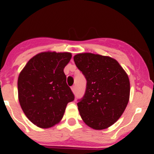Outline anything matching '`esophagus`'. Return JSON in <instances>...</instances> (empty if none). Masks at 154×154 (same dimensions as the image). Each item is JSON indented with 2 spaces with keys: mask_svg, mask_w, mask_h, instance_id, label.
<instances>
[{
  "mask_svg": "<svg viewBox=\"0 0 154 154\" xmlns=\"http://www.w3.org/2000/svg\"><path fill=\"white\" fill-rule=\"evenodd\" d=\"M75 90H76V89H75V86H72V91L73 92H75Z\"/></svg>",
  "mask_w": 154,
  "mask_h": 154,
  "instance_id": "1",
  "label": "esophagus"
}]
</instances>
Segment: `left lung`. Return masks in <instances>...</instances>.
Wrapping results in <instances>:
<instances>
[{
    "label": "left lung",
    "instance_id": "1",
    "mask_svg": "<svg viewBox=\"0 0 154 154\" xmlns=\"http://www.w3.org/2000/svg\"><path fill=\"white\" fill-rule=\"evenodd\" d=\"M76 66L86 79L78 109L84 123L95 130L112 126L124 112L130 98V80L114 58L92 53L74 56Z\"/></svg>",
    "mask_w": 154,
    "mask_h": 154
}]
</instances>
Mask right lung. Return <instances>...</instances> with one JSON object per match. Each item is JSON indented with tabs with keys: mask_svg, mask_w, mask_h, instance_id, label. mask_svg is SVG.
<instances>
[{
	"mask_svg": "<svg viewBox=\"0 0 154 154\" xmlns=\"http://www.w3.org/2000/svg\"><path fill=\"white\" fill-rule=\"evenodd\" d=\"M71 58L69 52L39 53L19 75V103L28 119L38 127L49 128L58 123L68 103L75 99L64 73Z\"/></svg>",
	"mask_w": 154,
	"mask_h": 154,
	"instance_id": "add662e5",
	"label": "right lung"
}]
</instances>
